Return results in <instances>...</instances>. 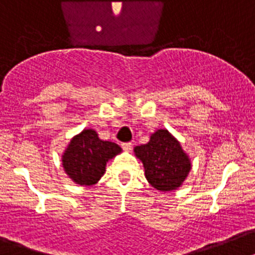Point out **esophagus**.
I'll return each instance as SVG.
<instances>
[{
	"mask_svg": "<svg viewBox=\"0 0 255 255\" xmlns=\"http://www.w3.org/2000/svg\"><path fill=\"white\" fill-rule=\"evenodd\" d=\"M122 147H123V150L130 151L132 150V143H130V142H126V143L122 144Z\"/></svg>",
	"mask_w": 255,
	"mask_h": 255,
	"instance_id": "esophagus-1",
	"label": "esophagus"
}]
</instances>
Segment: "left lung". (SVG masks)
Here are the masks:
<instances>
[{"instance_id":"obj_1","label":"left lung","mask_w":255,"mask_h":255,"mask_svg":"<svg viewBox=\"0 0 255 255\" xmlns=\"http://www.w3.org/2000/svg\"><path fill=\"white\" fill-rule=\"evenodd\" d=\"M134 153L143 164L148 183L161 192L180 187L192 167L178 139L166 129L152 133L147 143L134 147Z\"/></svg>"}]
</instances>
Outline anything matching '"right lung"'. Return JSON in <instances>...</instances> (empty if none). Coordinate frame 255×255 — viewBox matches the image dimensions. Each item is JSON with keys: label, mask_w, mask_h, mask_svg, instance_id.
<instances>
[{"label": "right lung", "mask_w": 255, "mask_h": 255, "mask_svg": "<svg viewBox=\"0 0 255 255\" xmlns=\"http://www.w3.org/2000/svg\"><path fill=\"white\" fill-rule=\"evenodd\" d=\"M121 151L114 142L100 139L94 129H84L71 139L62 156V165L76 184L93 185L104 175L108 160Z\"/></svg>", "instance_id": "1"}]
</instances>
